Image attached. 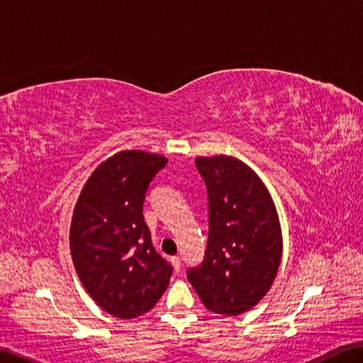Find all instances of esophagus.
Returning a JSON list of instances; mask_svg holds the SVG:
<instances>
[{"mask_svg":"<svg viewBox=\"0 0 363 363\" xmlns=\"http://www.w3.org/2000/svg\"><path fill=\"white\" fill-rule=\"evenodd\" d=\"M172 262H173V267H174L176 272H179V269H181V265H182L181 257H179V256H174V257H172Z\"/></svg>","mask_w":363,"mask_h":363,"instance_id":"1","label":"esophagus"}]
</instances>
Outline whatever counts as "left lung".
Wrapping results in <instances>:
<instances>
[{
    "label": "left lung",
    "instance_id": "8db88e82",
    "mask_svg": "<svg viewBox=\"0 0 363 363\" xmlns=\"http://www.w3.org/2000/svg\"><path fill=\"white\" fill-rule=\"evenodd\" d=\"M209 198L204 259L187 279L207 309L237 317L272 287L282 256L274 204L251 168L229 156L195 160Z\"/></svg>",
    "mask_w": 363,
    "mask_h": 363
}]
</instances>
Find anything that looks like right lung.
Returning a JSON list of instances; mask_svg holds the SVG:
<instances>
[{
    "label": "right lung",
    "mask_w": 363,
    "mask_h": 363,
    "mask_svg": "<svg viewBox=\"0 0 363 363\" xmlns=\"http://www.w3.org/2000/svg\"><path fill=\"white\" fill-rule=\"evenodd\" d=\"M167 159L121 151L99 165L76 203L70 250L84 289L117 318H134L156 306L173 267L156 252L143 218L150 182Z\"/></svg>",
    "instance_id": "right-lung-1"
}]
</instances>
